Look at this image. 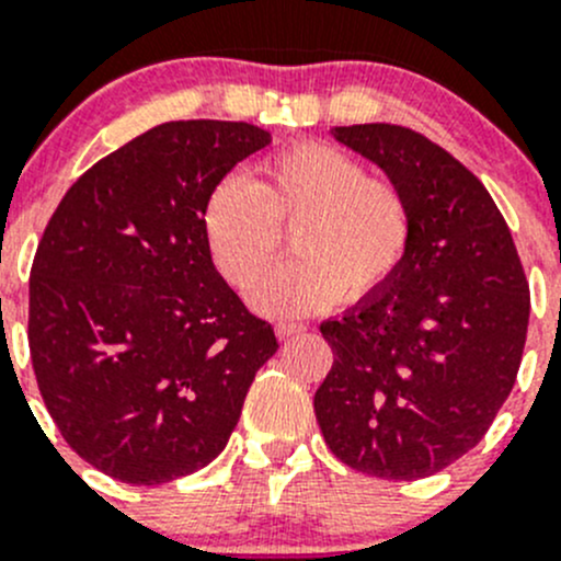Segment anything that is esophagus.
Masks as SVG:
<instances>
[{"label":"esophagus","mask_w":561,"mask_h":561,"mask_svg":"<svg viewBox=\"0 0 561 561\" xmlns=\"http://www.w3.org/2000/svg\"><path fill=\"white\" fill-rule=\"evenodd\" d=\"M301 331H304L301 323H279V325H276V334H279V340L296 336V334H301Z\"/></svg>","instance_id":"esophagus-1"}]
</instances>
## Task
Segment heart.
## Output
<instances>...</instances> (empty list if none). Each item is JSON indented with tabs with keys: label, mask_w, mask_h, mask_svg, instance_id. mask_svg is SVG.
Instances as JSON below:
<instances>
[{
	"label": "heart",
	"mask_w": 561,
	"mask_h": 561,
	"mask_svg": "<svg viewBox=\"0 0 561 561\" xmlns=\"http://www.w3.org/2000/svg\"><path fill=\"white\" fill-rule=\"evenodd\" d=\"M298 260L271 274L252 301L271 318H301L383 287L411 247L405 194L369 178L356 156L298 142L260 167L257 181L230 175L210 192L203 236L216 271L247 293L279 254V227L296 225Z\"/></svg>",
	"instance_id": "obj_1"
}]
</instances>
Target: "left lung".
Segmentation results:
<instances>
[{
    "instance_id": "obj_1",
    "label": "left lung",
    "mask_w": 561,
    "mask_h": 561,
    "mask_svg": "<svg viewBox=\"0 0 561 561\" xmlns=\"http://www.w3.org/2000/svg\"><path fill=\"white\" fill-rule=\"evenodd\" d=\"M405 194L411 247L397 274L320 325L334 364L314 391L331 453L380 480H422L474 449L510 397L529 285L488 188L402 125L329 130Z\"/></svg>"
}]
</instances>
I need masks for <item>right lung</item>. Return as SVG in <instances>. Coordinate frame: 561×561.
<instances>
[{
    "label": "right lung",
    "mask_w": 561,
    "mask_h": 561,
    "mask_svg": "<svg viewBox=\"0 0 561 561\" xmlns=\"http://www.w3.org/2000/svg\"><path fill=\"white\" fill-rule=\"evenodd\" d=\"M265 145L252 123L156 125L90 167L37 243V386L70 449L114 480L164 485L208 466L279 351L203 236L210 192Z\"/></svg>",
    "instance_id": "add662e5"
}]
</instances>
